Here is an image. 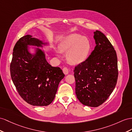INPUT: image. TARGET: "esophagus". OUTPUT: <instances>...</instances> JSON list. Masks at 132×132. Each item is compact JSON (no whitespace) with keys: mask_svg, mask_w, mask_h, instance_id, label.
<instances>
[{"mask_svg":"<svg viewBox=\"0 0 132 132\" xmlns=\"http://www.w3.org/2000/svg\"><path fill=\"white\" fill-rule=\"evenodd\" d=\"M63 72L65 74V75H67V74L69 73V70L66 67H64L62 69Z\"/></svg>","mask_w":132,"mask_h":132,"instance_id":"obj_1","label":"esophagus"}]
</instances>
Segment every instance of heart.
<instances>
[{
  "mask_svg": "<svg viewBox=\"0 0 132 132\" xmlns=\"http://www.w3.org/2000/svg\"><path fill=\"white\" fill-rule=\"evenodd\" d=\"M59 50L66 52L67 59L72 64H79L85 61L92 50L89 39L79 34H72L65 37L59 45Z\"/></svg>",
  "mask_w": 132,
  "mask_h": 132,
  "instance_id": "1",
  "label": "heart"
}]
</instances>
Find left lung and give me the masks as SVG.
Segmentation results:
<instances>
[{
  "mask_svg": "<svg viewBox=\"0 0 132 132\" xmlns=\"http://www.w3.org/2000/svg\"><path fill=\"white\" fill-rule=\"evenodd\" d=\"M94 39L95 49L73 71L77 99L91 107L99 106L108 99L118 77L117 56L113 45L99 31L94 32Z\"/></svg>",
  "mask_w": 132,
  "mask_h": 132,
  "instance_id": "left-lung-1",
  "label": "left lung"
}]
</instances>
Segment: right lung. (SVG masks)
Here are the masks:
<instances>
[{"label": "right lung", "mask_w": 132, "mask_h": 132, "mask_svg": "<svg viewBox=\"0 0 132 132\" xmlns=\"http://www.w3.org/2000/svg\"><path fill=\"white\" fill-rule=\"evenodd\" d=\"M38 39L26 35L21 37L13 48L10 65L11 78L19 95L34 106H47L52 102L59 84L65 74L59 67L47 62L41 50L30 54L27 45L40 46Z\"/></svg>", "instance_id": "add662e5"}]
</instances>
